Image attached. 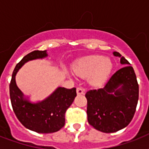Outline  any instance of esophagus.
Listing matches in <instances>:
<instances>
[{
    "label": "esophagus",
    "mask_w": 149,
    "mask_h": 149,
    "mask_svg": "<svg viewBox=\"0 0 149 149\" xmlns=\"http://www.w3.org/2000/svg\"><path fill=\"white\" fill-rule=\"evenodd\" d=\"M77 95H84V90L82 87H77Z\"/></svg>",
    "instance_id": "1"
}]
</instances>
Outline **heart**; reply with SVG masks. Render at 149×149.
I'll return each instance as SVG.
<instances>
[{"label": "heart", "instance_id": "heart-1", "mask_svg": "<svg viewBox=\"0 0 149 149\" xmlns=\"http://www.w3.org/2000/svg\"><path fill=\"white\" fill-rule=\"evenodd\" d=\"M113 63L109 58L101 56H89L79 58L72 65V70L80 77H87L91 86H100L109 79Z\"/></svg>", "mask_w": 149, "mask_h": 149}]
</instances>
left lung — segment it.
<instances>
[{"instance_id": "1", "label": "left lung", "mask_w": 149, "mask_h": 149, "mask_svg": "<svg viewBox=\"0 0 149 149\" xmlns=\"http://www.w3.org/2000/svg\"><path fill=\"white\" fill-rule=\"evenodd\" d=\"M125 65L110 78L103 88L89 91L87 100V120L95 129L104 133H113L129 125L136 111L139 100V84L134 69L129 62L118 52Z\"/></svg>"}]
</instances>
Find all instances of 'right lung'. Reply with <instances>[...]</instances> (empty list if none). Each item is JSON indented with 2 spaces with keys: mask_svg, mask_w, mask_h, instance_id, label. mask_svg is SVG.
I'll return each instance as SVG.
<instances>
[{
  "mask_svg": "<svg viewBox=\"0 0 149 149\" xmlns=\"http://www.w3.org/2000/svg\"><path fill=\"white\" fill-rule=\"evenodd\" d=\"M47 56L46 50L26 55L15 66L9 86L10 102L17 119L28 129L43 134L58 132L64 126L65 111L77 96L76 88L57 87L48 97L34 103L17 87L15 77L24 63Z\"/></svg>",
  "mask_w": 149,
  "mask_h": 149,
  "instance_id": "obj_1",
  "label": "right lung"
}]
</instances>
